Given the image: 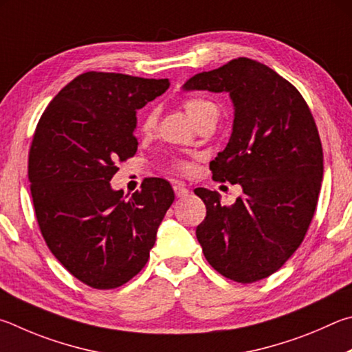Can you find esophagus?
<instances>
[{
    "mask_svg": "<svg viewBox=\"0 0 352 352\" xmlns=\"http://www.w3.org/2000/svg\"><path fill=\"white\" fill-rule=\"evenodd\" d=\"M173 190H175V195L177 196V198H186V196H188V188L179 181H176L175 184H173Z\"/></svg>",
    "mask_w": 352,
    "mask_h": 352,
    "instance_id": "1",
    "label": "esophagus"
}]
</instances>
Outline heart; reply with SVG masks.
<instances>
[{
  "mask_svg": "<svg viewBox=\"0 0 352 352\" xmlns=\"http://www.w3.org/2000/svg\"><path fill=\"white\" fill-rule=\"evenodd\" d=\"M184 107H186L188 116L192 117L195 122L207 113H218L217 104H214L213 102L206 100V98H198V97L188 98V100H186V103H184ZM156 122H157L156 111H150V113L144 117V120H142V131L144 133L153 131L154 126H156ZM175 168L177 171L188 173L190 170H192V165H190L188 162H184V160H177V162L175 164Z\"/></svg>",
  "mask_w": 352,
  "mask_h": 352,
  "instance_id": "b5f03b06",
  "label": "heart"
}]
</instances>
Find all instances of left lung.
Wrapping results in <instances>:
<instances>
[{"label":"left lung","mask_w":352,"mask_h":352,"mask_svg":"<svg viewBox=\"0 0 352 352\" xmlns=\"http://www.w3.org/2000/svg\"><path fill=\"white\" fill-rule=\"evenodd\" d=\"M182 88L229 92L235 108L229 144L210 170L214 181L239 184L243 196L223 206L217 192L195 190L207 207L196 227L206 260L243 285L267 278L300 248L317 208L323 150L311 109L286 78L245 57Z\"/></svg>","instance_id":"8db88e82"}]
</instances>
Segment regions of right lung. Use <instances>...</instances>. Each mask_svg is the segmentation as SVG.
Instances as JSON below:
<instances>
[{
    "label": "right lung",
    "mask_w": 352,
    "mask_h": 352,
    "mask_svg": "<svg viewBox=\"0 0 352 352\" xmlns=\"http://www.w3.org/2000/svg\"><path fill=\"white\" fill-rule=\"evenodd\" d=\"M168 86V78L80 74L36 125L28 175L41 235L69 274L94 289L119 287L144 269L175 201L160 177H148L128 199L109 184L117 160L138 151L135 111Z\"/></svg>",
    "instance_id": "1"
}]
</instances>
